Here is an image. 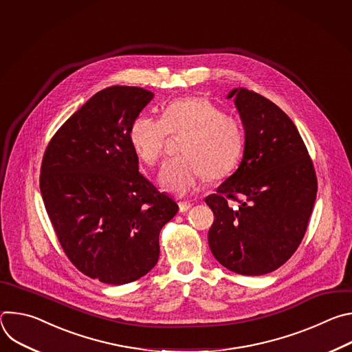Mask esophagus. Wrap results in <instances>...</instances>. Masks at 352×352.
<instances>
[{
  "label": "esophagus",
  "instance_id": "34e87169",
  "mask_svg": "<svg viewBox=\"0 0 352 352\" xmlns=\"http://www.w3.org/2000/svg\"><path fill=\"white\" fill-rule=\"evenodd\" d=\"M178 206H179V213H186L192 208V205L188 202H179Z\"/></svg>",
  "mask_w": 352,
  "mask_h": 352
}]
</instances>
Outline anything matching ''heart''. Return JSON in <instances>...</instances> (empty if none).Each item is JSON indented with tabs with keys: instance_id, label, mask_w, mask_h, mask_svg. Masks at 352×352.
Instances as JSON below:
<instances>
[{
	"instance_id": "obj_1",
	"label": "heart",
	"mask_w": 352,
	"mask_h": 352,
	"mask_svg": "<svg viewBox=\"0 0 352 352\" xmlns=\"http://www.w3.org/2000/svg\"><path fill=\"white\" fill-rule=\"evenodd\" d=\"M168 133L181 135V155L164 164L159 181L178 196L195 192L205 177H226L235 167L243 146L239 121L204 97L177 100L164 109L162 120L138 117L131 125L129 142L143 163L156 166L164 155Z\"/></svg>"
}]
</instances>
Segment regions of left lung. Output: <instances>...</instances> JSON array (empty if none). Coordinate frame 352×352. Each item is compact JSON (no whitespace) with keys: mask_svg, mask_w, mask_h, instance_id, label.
Returning a JSON list of instances; mask_svg holds the SVG:
<instances>
[{"mask_svg":"<svg viewBox=\"0 0 352 352\" xmlns=\"http://www.w3.org/2000/svg\"><path fill=\"white\" fill-rule=\"evenodd\" d=\"M231 97L245 129L243 157L205 199L214 214L208 241L228 270L262 276L284 265L302 241L318 178L302 138L280 107L242 87Z\"/></svg>","mask_w":352,"mask_h":352,"instance_id":"left-lung-1","label":"left lung"}]
</instances>
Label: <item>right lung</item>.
I'll return each mask as SVG.
<instances>
[{"label": "right lung", "mask_w": 352, "mask_h": 352, "mask_svg": "<svg viewBox=\"0 0 352 352\" xmlns=\"http://www.w3.org/2000/svg\"><path fill=\"white\" fill-rule=\"evenodd\" d=\"M155 97L136 86L100 90L56 132L40 192L65 255L93 280L121 285L152 270L159 235L178 212L139 173L129 129Z\"/></svg>", "instance_id": "right-lung-1"}]
</instances>
